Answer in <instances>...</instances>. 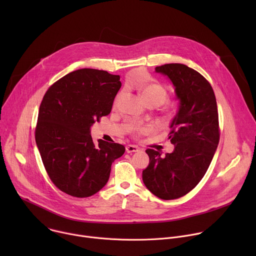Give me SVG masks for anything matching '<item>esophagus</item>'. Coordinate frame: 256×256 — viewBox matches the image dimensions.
Returning <instances> with one entry per match:
<instances>
[{"mask_svg": "<svg viewBox=\"0 0 256 256\" xmlns=\"http://www.w3.org/2000/svg\"><path fill=\"white\" fill-rule=\"evenodd\" d=\"M140 149L136 147V146L134 144H128L126 147V153H134V152H138Z\"/></svg>", "mask_w": 256, "mask_h": 256, "instance_id": "esophagus-1", "label": "esophagus"}]
</instances>
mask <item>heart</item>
<instances>
[{"instance_id":"b5f03b06","label":"heart","mask_w":256,"mask_h":256,"mask_svg":"<svg viewBox=\"0 0 256 256\" xmlns=\"http://www.w3.org/2000/svg\"><path fill=\"white\" fill-rule=\"evenodd\" d=\"M140 98L146 105H154L155 107L161 106L167 102L168 95L166 90L157 84H146L138 87ZM144 128H136V130L140 132Z\"/></svg>"}]
</instances>
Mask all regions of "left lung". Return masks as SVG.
Returning <instances> with one entry per match:
<instances>
[{
  "instance_id": "1",
  "label": "left lung",
  "mask_w": 256,
  "mask_h": 256,
  "mask_svg": "<svg viewBox=\"0 0 256 256\" xmlns=\"http://www.w3.org/2000/svg\"><path fill=\"white\" fill-rule=\"evenodd\" d=\"M155 72L173 85L178 110L169 126L172 153L146 150L150 158L142 181L153 194L175 200L194 190L206 174L218 148L220 132L214 90L196 70L184 64H166Z\"/></svg>"
}]
</instances>
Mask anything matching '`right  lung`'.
I'll use <instances>...</instances> for the list:
<instances>
[{
    "label": "right lung",
    "instance_id": "add662e5",
    "mask_svg": "<svg viewBox=\"0 0 256 256\" xmlns=\"http://www.w3.org/2000/svg\"><path fill=\"white\" fill-rule=\"evenodd\" d=\"M118 75L81 68L56 82L40 107L35 140L46 170L62 192L88 198L105 186L112 164L126 151L101 138L94 142L91 126L112 112L122 87Z\"/></svg>",
    "mask_w": 256,
    "mask_h": 256
}]
</instances>
